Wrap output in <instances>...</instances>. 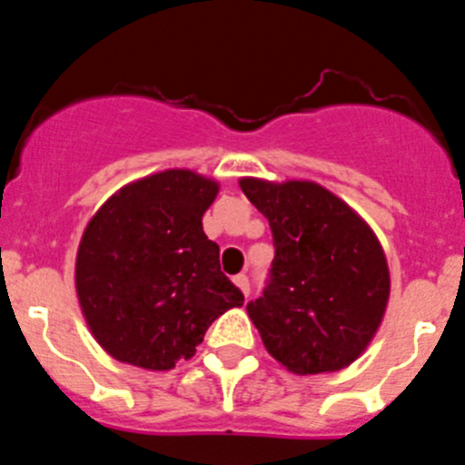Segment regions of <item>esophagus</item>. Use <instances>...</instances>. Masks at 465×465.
I'll use <instances>...</instances> for the list:
<instances>
[{
  "label": "esophagus",
  "instance_id": "obj_1",
  "mask_svg": "<svg viewBox=\"0 0 465 465\" xmlns=\"http://www.w3.org/2000/svg\"><path fill=\"white\" fill-rule=\"evenodd\" d=\"M232 282H235V286L242 293L249 295V277H246V274H237V277H232Z\"/></svg>",
  "mask_w": 465,
  "mask_h": 465
}]
</instances>
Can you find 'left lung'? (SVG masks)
Masks as SVG:
<instances>
[{
	"label": "left lung",
	"instance_id": "1",
	"mask_svg": "<svg viewBox=\"0 0 465 465\" xmlns=\"http://www.w3.org/2000/svg\"><path fill=\"white\" fill-rule=\"evenodd\" d=\"M240 188L270 221L274 240L268 286L246 305L262 344L295 375L342 371L384 319L391 279L380 240L314 182L246 176Z\"/></svg>",
	"mask_w": 465,
	"mask_h": 465
}]
</instances>
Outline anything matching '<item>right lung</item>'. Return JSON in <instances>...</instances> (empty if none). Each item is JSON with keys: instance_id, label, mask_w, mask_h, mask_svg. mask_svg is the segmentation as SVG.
<instances>
[{"instance_id": "right-lung-1", "label": "right lung", "mask_w": 465, "mask_h": 465, "mask_svg": "<svg viewBox=\"0 0 465 465\" xmlns=\"http://www.w3.org/2000/svg\"><path fill=\"white\" fill-rule=\"evenodd\" d=\"M219 183L165 170L127 183L97 209L76 253V295L106 354L143 371L188 361L244 295L219 265L203 216Z\"/></svg>"}]
</instances>
